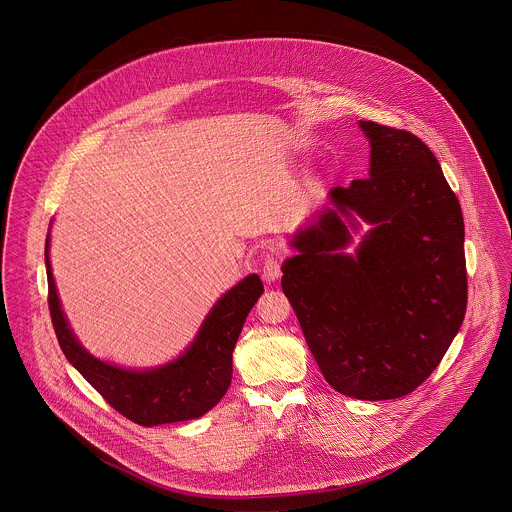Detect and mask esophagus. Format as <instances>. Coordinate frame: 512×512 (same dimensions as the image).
<instances>
[{"label":"esophagus","instance_id":"34e87169","mask_svg":"<svg viewBox=\"0 0 512 512\" xmlns=\"http://www.w3.org/2000/svg\"><path fill=\"white\" fill-rule=\"evenodd\" d=\"M282 276V268H280V260L276 256H268L264 260V266H262V278L266 284H274L278 282Z\"/></svg>","mask_w":512,"mask_h":512}]
</instances>
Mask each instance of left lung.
I'll return each instance as SVG.
<instances>
[{
	"label": "left lung",
	"instance_id": "8db88e82",
	"mask_svg": "<svg viewBox=\"0 0 512 512\" xmlns=\"http://www.w3.org/2000/svg\"><path fill=\"white\" fill-rule=\"evenodd\" d=\"M359 128L370 177L331 189L293 234L282 290L325 380L349 398L392 400L436 370L463 323L465 226L430 147L376 122ZM355 214L373 228L349 255Z\"/></svg>",
	"mask_w": 512,
	"mask_h": 512
}]
</instances>
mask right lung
Instances as JSON below:
<instances>
[{
    "label": "right lung",
    "mask_w": 512,
    "mask_h": 512,
    "mask_svg": "<svg viewBox=\"0 0 512 512\" xmlns=\"http://www.w3.org/2000/svg\"><path fill=\"white\" fill-rule=\"evenodd\" d=\"M51 234L45 242L49 309L67 361L128 420L161 426L195 420L213 410L232 380V351L242 325L264 293L258 274L246 276L224 293L205 317L195 341L175 361L155 368H124L90 355L76 339L63 313L49 260Z\"/></svg>",
    "instance_id": "add662e5"
}]
</instances>
